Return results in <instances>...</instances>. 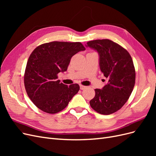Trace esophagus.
I'll return each mask as SVG.
<instances>
[{
    "label": "esophagus",
    "mask_w": 156,
    "mask_h": 156,
    "mask_svg": "<svg viewBox=\"0 0 156 156\" xmlns=\"http://www.w3.org/2000/svg\"><path fill=\"white\" fill-rule=\"evenodd\" d=\"M85 88H86L85 86H83V85H82V84H80V89L81 90H84Z\"/></svg>",
    "instance_id": "esophagus-1"
}]
</instances>
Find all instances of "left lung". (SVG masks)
Here are the masks:
<instances>
[{"label": "left lung", "instance_id": "obj_1", "mask_svg": "<svg viewBox=\"0 0 156 156\" xmlns=\"http://www.w3.org/2000/svg\"><path fill=\"white\" fill-rule=\"evenodd\" d=\"M87 44V47L98 51L100 69L108 80L102 89H95V96L90 105L100 114H112L123 107L133 91L135 83L133 60L126 49L110 40H96Z\"/></svg>", "mask_w": 156, "mask_h": 156}]
</instances>
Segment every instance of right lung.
<instances>
[{
	"mask_svg": "<svg viewBox=\"0 0 156 156\" xmlns=\"http://www.w3.org/2000/svg\"><path fill=\"white\" fill-rule=\"evenodd\" d=\"M85 48L81 42L52 41L32 51L24 75L26 92L42 111L55 114L67 107L79 90L78 84L60 83L58 74L66 72L72 56Z\"/></svg>",
	"mask_w": 156,
	"mask_h": 156,
	"instance_id": "1",
	"label": "right lung"
}]
</instances>
